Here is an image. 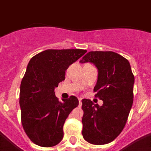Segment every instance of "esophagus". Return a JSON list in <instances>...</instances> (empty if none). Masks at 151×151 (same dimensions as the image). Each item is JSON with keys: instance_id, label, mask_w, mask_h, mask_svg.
<instances>
[{"instance_id": "obj_1", "label": "esophagus", "mask_w": 151, "mask_h": 151, "mask_svg": "<svg viewBox=\"0 0 151 151\" xmlns=\"http://www.w3.org/2000/svg\"><path fill=\"white\" fill-rule=\"evenodd\" d=\"M81 98H79L78 99V101H79V106L80 107H81V105H82V102H81Z\"/></svg>"}]
</instances>
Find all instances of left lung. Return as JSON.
<instances>
[{
	"label": "left lung",
	"instance_id": "1",
	"mask_svg": "<svg viewBox=\"0 0 151 151\" xmlns=\"http://www.w3.org/2000/svg\"><path fill=\"white\" fill-rule=\"evenodd\" d=\"M91 62L98 69L95 97L102 106L82 100L83 130L86 141L103 145L114 140L126 124L134 101V76L126 58L113 51H90L80 60Z\"/></svg>",
	"mask_w": 151,
	"mask_h": 151
}]
</instances>
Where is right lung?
<instances>
[{"mask_svg":"<svg viewBox=\"0 0 151 151\" xmlns=\"http://www.w3.org/2000/svg\"><path fill=\"white\" fill-rule=\"evenodd\" d=\"M86 52L82 49H49L29 61L21 81L19 103L23 128L34 144L50 147L63 139L65 120L79 102L75 96H70L61 103L54 88L64 81L69 66Z\"/></svg>","mask_w":151,"mask_h":151,"instance_id":"1","label":"right lung"}]
</instances>
